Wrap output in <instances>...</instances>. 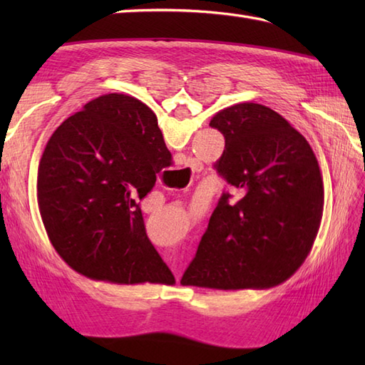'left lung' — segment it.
I'll return each mask as SVG.
<instances>
[{"label":"left lung","instance_id":"8db88e82","mask_svg":"<svg viewBox=\"0 0 365 365\" xmlns=\"http://www.w3.org/2000/svg\"><path fill=\"white\" fill-rule=\"evenodd\" d=\"M226 139L215 169L222 192L180 284L215 290L271 289L294 274L319 234L324 190L312 147L281 114L259 103L216 113Z\"/></svg>","mask_w":365,"mask_h":365}]
</instances>
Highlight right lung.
Instances as JSON below:
<instances>
[{"label":"right lung","mask_w":365,"mask_h":365,"mask_svg":"<svg viewBox=\"0 0 365 365\" xmlns=\"http://www.w3.org/2000/svg\"><path fill=\"white\" fill-rule=\"evenodd\" d=\"M170 160L157 115L135 97H97L61 123L37 170L38 212L61 259L96 281L174 284L138 204Z\"/></svg>","instance_id":"right-lung-1"}]
</instances>
